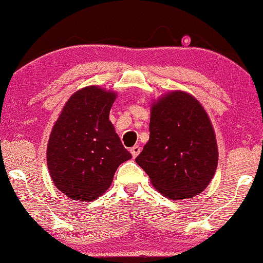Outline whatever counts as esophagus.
Listing matches in <instances>:
<instances>
[{"mask_svg": "<svg viewBox=\"0 0 263 263\" xmlns=\"http://www.w3.org/2000/svg\"><path fill=\"white\" fill-rule=\"evenodd\" d=\"M129 152H131V155L134 156V157H137L138 155H140V152H141V147L136 144V146H134L131 149H129Z\"/></svg>", "mask_w": 263, "mask_h": 263, "instance_id": "1", "label": "esophagus"}]
</instances>
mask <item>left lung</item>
I'll list each match as a JSON object with an SVG mask.
<instances>
[{"label":"left lung","mask_w":263,"mask_h":263,"mask_svg":"<svg viewBox=\"0 0 263 263\" xmlns=\"http://www.w3.org/2000/svg\"><path fill=\"white\" fill-rule=\"evenodd\" d=\"M218 144L209 116L194 96L170 91L151 107L149 140L136 163L172 200L193 198L218 167Z\"/></svg>","instance_id":"left-lung-1"}]
</instances>
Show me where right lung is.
I'll return each mask as SVG.
<instances>
[{
  "label": "right lung",
  "mask_w": 263,
  "mask_h": 263,
  "mask_svg": "<svg viewBox=\"0 0 263 263\" xmlns=\"http://www.w3.org/2000/svg\"><path fill=\"white\" fill-rule=\"evenodd\" d=\"M116 92L91 85L69 98L47 147L53 183L73 200L100 198L121 163L132 158L108 120Z\"/></svg>",
  "instance_id": "1"
}]
</instances>
